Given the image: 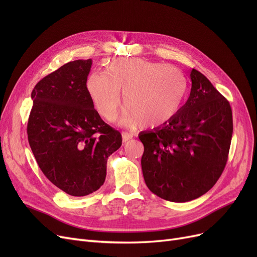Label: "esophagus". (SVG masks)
Returning a JSON list of instances; mask_svg holds the SVG:
<instances>
[{
	"mask_svg": "<svg viewBox=\"0 0 257 257\" xmlns=\"http://www.w3.org/2000/svg\"><path fill=\"white\" fill-rule=\"evenodd\" d=\"M132 138H133V134L127 133V132H123V133H122V141L124 143L130 141V139H132Z\"/></svg>",
	"mask_w": 257,
	"mask_h": 257,
	"instance_id": "obj_1",
	"label": "esophagus"
}]
</instances>
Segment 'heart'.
I'll return each mask as SVG.
<instances>
[{
  "instance_id": "1",
  "label": "heart",
  "mask_w": 257,
  "mask_h": 257,
  "mask_svg": "<svg viewBox=\"0 0 257 257\" xmlns=\"http://www.w3.org/2000/svg\"><path fill=\"white\" fill-rule=\"evenodd\" d=\"M85 89L97 112L107 121L118 113L123 92L122 121L150 127L172 120L180 109L188 81L180 69L141 58L112 61L107 71L92 72Z\"/></svg>"
}]
</instances>
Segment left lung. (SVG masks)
I'll return each mask as SVG.
<instances>
[{"mask_svg": "<svg viewBox=\"0 0 257 257\" xmlns=\"http://www.w3.org/2000/svg\"><path fill=\"white\" fill-rule=\"evenodd\" d=\"M190 77V96L174 118L138 135L145 148L142 169L147 186L175 203L198 198L216 183L232 136L228 100L196 69Z\"/></svg>", "mask_w": 257, "mask_h": 257, "instance_id": "1", "label": "left lung"}]
</instances>
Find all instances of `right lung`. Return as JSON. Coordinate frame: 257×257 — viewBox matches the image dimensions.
Segmentation results:
<instances>
[{
	"instance_id": "right-lung-1",
	"label": "right lung",
	"mask_w": 257,
	"mask_h": 257,
	"mask_svg": "<svg viewBox=\"0 0 257 257\" xmlns=\"http://www.w3.org/2000/svg\"><path fill=\"white\" fill-rule=\"evenodd\" d=\"M92 60H76L38 81L31 97L28 139L38 166L54 185L85 196L105 182L108 157L122 145L85 89Z\"/></svg>"
}]
</instances>
